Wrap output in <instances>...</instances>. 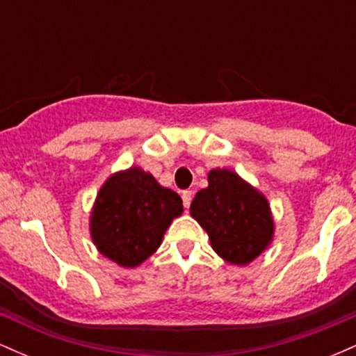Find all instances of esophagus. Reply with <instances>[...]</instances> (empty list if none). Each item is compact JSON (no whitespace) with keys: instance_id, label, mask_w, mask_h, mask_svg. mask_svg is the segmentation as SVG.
<instances>
[{"instance_id":"1","label":"esophagus","mask_w":356,"mask_h":356,"mask_svg":"<svg viewBox=\"0 0 356 356\" xmlns=\"http://www.w3.org/2000/svg\"><path fill=\"white\" fill-rule=\"evenodd\" d=\"M191 201H192V192L191 191H184L182 192V202H184V207H186V209H189Z\"/></svg>"}]
</instances>
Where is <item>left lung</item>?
<instances>
[{
  "label": "left lung",
  "instance_id": "1",
  "mask_svg": "<svg viewBox=\"0 0 356 356\" xmlns=\"http://www.w3.org/2000/svg\"><path fill=\"white\" fill-rule=\"evenodd\" d=\"M209 186L195 194L191 216L209 234L212 249L231 264L256 259L273 238V218L263 194L238 174L214 169Z\"/></svg>",
  "mask_w": 356,
  "mask_h": 356
}]
</instances>
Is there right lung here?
<instances>
[{
	"label": "right lung",
	"instance_id": "add662e5",
	"mask_svg": "<svg viewBox=\"0 0 356 356\" xmlns=\"http://www.w3.org/2000/svg\"><path fill=\"white\" fill-rule=\"evenodd\" d=\"M181 214L177 192L132 167L112 175L100 189L92 212V239L108 259L134 268L157 251L169 224Z\"/></svg>",
	"mask_w": 356,
	"mask_h": 356
}]
</instances>
